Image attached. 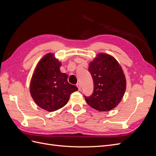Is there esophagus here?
I'll return each instance as SVG.
<instances>
[{
    "label": "esophagus",
    "mask_w": 156,
    "mask_h": 156,
    "mask_svg": "<svg viewBox=\"0 0 156 156\" xmlns=\"http://www.w3.org/2000/svg\"><path fill=\"white\" fill-rule=\"evenodd\" d=\"M77 88H78V90H79V91H80L81 90V85H80V84H77Z\"/></svg>",
    "instance_id": "1"
}]
</instances>
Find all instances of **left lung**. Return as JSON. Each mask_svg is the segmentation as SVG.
<instances>
[{
	"label": "left lung",
	"instance_id": "1",
	"mask_svg": "<svg viewBox=\"0 0 156 156\" xmlns=\"http://www.w3.org/2000/svg\"><path fill=\"white\" fill-rule=\"evenodd\" d=\"M94 81V92L85 97L88 105L100 112L111 111L123 98L126 89V79L120 64L104 53H98L88 66Z\"/></svg>",
	"mask_w": 156,
	"mask_h": 156
}]
</instances>
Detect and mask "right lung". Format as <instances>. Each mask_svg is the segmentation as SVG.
I'll use <instances>...</instances> for the list:
<instances>
[{
  "instance_id": "1",
  "label": "right lung",
  "mask_w": 156,
  "mask_h": 156,
  "mask_svg": "<svg viewBox=\"0 0 156 156\" xmlns=\"http://www.w3.org/2000/svg\"><path fill=\"white\" fill-rule=\"evenodd\" d=\"M62 62L53 53L45 55L37 63L30 82V93L36 104L48 112L64 107L70 94L78 90L68 81V75L60 72Z\"/></svg>"
}]
</instances>
